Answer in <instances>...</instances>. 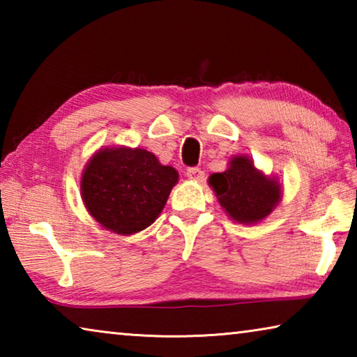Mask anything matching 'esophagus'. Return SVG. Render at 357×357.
<instances>
[{
	"label": "esophagus",
	"mask_w": 357,
	"mask_h": 357,
	"mask_svg": "<svg viewBox=\"0 0 357 357\" xmlns=\"http://www.w3.org/2000/svg\"><path fill=\"white\" fill-rule=\"evenodd\" d=\"M185 176L189 178L190 181H197V183H202L203 178H204V173L200 170V168L193 167V168H187Z\"/></svg>",
	"instance_id": "obj_1"
}]
</instances>
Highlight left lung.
Instances as JSON below:
<instances>
[{
  "label": "left lung",
  "instance_id": "obj_1",
  "mask_svg": "<svg viewBox=\"0 0 357 357\" xmlns=\"http://www.w3.org/2000/svg\"><path fill=\"white\" fill-rule=\"evenodd\" d=\"M208 184L229 219L244 225L263 222L282 200L279 178L258 170L244 154L233 155L227 170L211 174Z\"/></svg>",
  "mask_w": 357,
  "mask_h": 357
}]
</instances>
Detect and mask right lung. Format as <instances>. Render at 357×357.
Listing matches in <instances>:
<instances>
[{
    "instance_id": "add662e5",
    "label": "right lung",
    "mask_w": 357,
    "mask_h": 357,
    "mask_svg": "<svg viewBox=\"0 0 357 357\" xmlns=\"http://www.w3.org/2000/svg\"><path fill=\"white\" fill-rule=\"evenodd\" d=\"M178 181V172L146 149L105 146L84 165L80 195L102 228L135 234L155 222Z\"/></svg>"
}]
</instances>
